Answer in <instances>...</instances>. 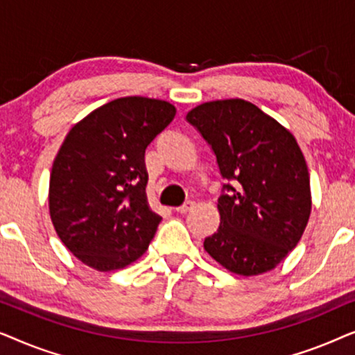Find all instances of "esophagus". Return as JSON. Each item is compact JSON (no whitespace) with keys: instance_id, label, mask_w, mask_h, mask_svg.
Here are the masks:
<instances>
[{"instance_id":"1","label":"esophagus","mask_w":355,"mask_h":355,"mask_svg":"<svg viewBox=\"0 0 355 355\" xmlns=\"http://www.w3.org/2000/svg\"><path fill=\"white\" fill-rule=\"evenodd\" d=\"M193 207H196V203H193V202H191V200H189V202H186V203H184V205H181V207H178V208H176V211H178V213H181V215H184V213H187V211H191V210H193Z\"/></svg>"}]
</instances>
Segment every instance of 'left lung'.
I'll return each mask as SVG.
<instances>
[{"label":"left lung","instance_id":"8db88e82","mask_svg":"<svg viewBox=\"0 0 355 355\" xmlns=\"http://www.w3.org/2000/svg\"><path fill=\"white\" fill-rule=\"evenodd\" d=\"M216 155L223 186L220 227L203 249L241 276L273 270L297 245L312 211L297 140L259 106L241 98L207 101L186 116Z\"/></svg>","mask_w":355,"mask_h":355}]
</instances>
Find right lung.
<instances>
[{"instance_id":"1","label":"right lung","mask_w":355,"mask_h":355,"mask_svg":"<svg viewBox=\"0 0 355 355\" xmlns=\"http://www.w3.org/2000/svg\"><path fill=\"white\" fill-rule=\"evenodd\" d=\"M164 100L124 96L72 125L50 174L51 223L66 249L96 271L142 257L162 216L148 205L145 148L171 123Z\"/></svg>"}]
</instances>
